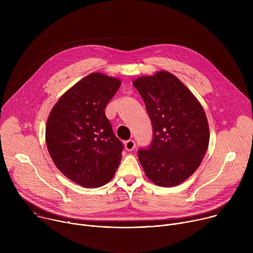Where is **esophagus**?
Masks as SVG:
<instances>
[{"label": "esophagus", "mask_w": 253, "mask_h": 253, "mask_svg": "<svg viewBox=\"0 0 253 253\" xmlns=\"http://www.w3.org/2000/svg\"><path fill=\"white\" fill-rule=\"evenodd\" d=\"M135 146H136V144H135L134 140H128L125 142V149L127 151H132L135 148Z\"/></svg>", "instance_id": "34e87169"}]
</instances>
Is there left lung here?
I'll return each mask as SVG.
<instances>
[{"label":"left lung","mask_w":253,"mask_h":253,"mask_svg":"<svg viewBox=\"0 0 253 253\" xmlns=\"http://www.w3.org/2000/svg\"><path fill=\"white\" fill-rule=\"evenodd\" d=\"M146 106L153 127L147 149L138 158L146 176L162 187H173L199 167L209 143L203 107L176 76L159 71L133 82Z\"/></svg>","instance_id":"1"}]
</instances>
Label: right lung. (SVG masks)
Masks as SVG:
<instances>
[{
  "mask_svg": "<svg viewBox=\"0 0 253 253\" xmlns=\"http://www.w3.org/2000/svg\"><path fill=\"white\" fill-rule=\"evenodd\" d=\"M120 85L117 78L92 73L64 93L48 117L50 156L66 177L83 187L105 185L120 164L123 144L105 115Z\"/></svg>",
  "mask_w": 253,
  "mask_h": 253,
  "instance_id": "obj_1",
  "label": "right lung"
}]
</instances>
